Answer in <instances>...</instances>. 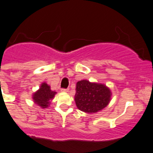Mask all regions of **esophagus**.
Segmentation results:
<instances>
[{
  "mask_svg": "<svg viewBox=\"0 0 153 153\" xmlns=\"http://www.w3.org/2000/svg\"><path fill=\"white\" fill-rule=\"evenodd\" d=\"M61 91H62V92H68V88H62V89H61Z\"/></svg>",
  "mask_w": 153,
  "mask_h": 153,
  "instance_id": "esophagus-1",
  "label": "esophagus"
}]
</instances>
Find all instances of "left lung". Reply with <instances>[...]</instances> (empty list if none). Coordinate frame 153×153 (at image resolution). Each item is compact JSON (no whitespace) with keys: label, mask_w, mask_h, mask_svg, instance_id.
Listing matches in <instances>:
<instances>
[{"label":"left lung","mask_w":153,"mask_h":153,"mask_svg":"<svg viewBox=\"0 0 153 153\" xmlns=\"http://www.w3.org/2000/svg\"><path fill=\"white\" fill-rule=\"evenodd\" d=\"M75 101L78 109L87 113H95L104 109L110 101L111 91L102 84L87 80L78 81Z\"/></svg>","instance_id":"1"}]
</instances>
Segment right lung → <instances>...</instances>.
Masks as SVG:
<instances>
[{
	"mask_svg": "<svg viewBox=\"0 0 153 153\" xmlns=\"http://www.w3.org/2000/svg\"><path fill=\"white\" fill-rule=\"evenodd\" d=\"M56 92L51 90V87L46 83H43L41 88L33 95L34 102L41 108H47L51 103V100L54 97Z\"/></svg>",
	"mask_w": 153,
	"mask_h": 153,
	"instance_id": "obj_1",
	"label": "right lung"
}]
</instances>
